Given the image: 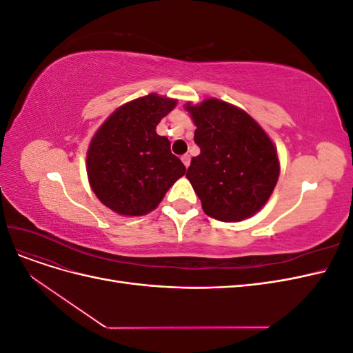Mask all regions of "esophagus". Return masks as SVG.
I'll return each instance as SVG.
<instances>
[{
  "instance_id": "obj_1",
  "label": "esophagus",
  "mask_w": 353,
  "mask_h": 353,
  "mask_svg": "<svg viewBox=\"0 0 353 353\" xmlns=\"http://www.w3.org/2000/svg\"><path fill=\"white\" fill-rule=\"evenodd\" d=\"M181 160H183V163H184L185 168L190 166V156H188V154H184L183 157H181Z\"/></svg>"
}]
</instances>
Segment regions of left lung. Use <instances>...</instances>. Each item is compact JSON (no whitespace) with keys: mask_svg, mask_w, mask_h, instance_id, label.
I'll use <instances>...</instances> for the list:
<instances>
[{"mask_svg":"<svg viewBox=\"0 0 353 353\" xmlns=\"http://www.w3.org/2000/svg\"><path fill=\"white\" fill-rule=\"evenodd\" d=\"M200 154L187 178L208 216L240 222L270 200L280 176L276 147L262 126L237 105L218 99L187 103Z\"/></svg>","mask_w":353,"mask_h":353,"instance_id":"obj_1","label":"left lung"}]
</instances>
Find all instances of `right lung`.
Wrapping results in <instances>:
<instances>
[{
    "mask_svg": "<svg viewBox=\"0 0 353 353\" xmlns=\"http://www.w3.org/2000/svg\"><path fill=\"white\" fill-rule=\"evenodd\" d=\"M175 105V99L152 92L122 104L94 134L87 174L104 206L123 216L147 215L185 174L168 138L156 132Z\"/></svg>",
    "mask_w": 353,
    "mask_h": 353,
    "instance_id": "add662e5",
    "label": "right lung"
}]
</instances>
